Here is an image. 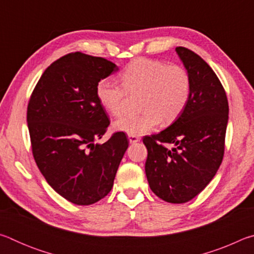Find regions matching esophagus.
Listing matches in <instances>:
<instances>
[{
    "label": "esophagus",
    "mask_w": 254,
    "mask_h": 254,
    "mask_svg": "<svg viewBox=\"0 0 254 254\" xmlns=\"http://www.w3.org/2000/svg\"><path fill=\"white\" fill-rule=\"evenodd\" d=\"M128 141H130V143H136L140 141V137L136 136V135H128Z\"/></svg>",
    "instance_id": "obj_1"
}]
</instances>
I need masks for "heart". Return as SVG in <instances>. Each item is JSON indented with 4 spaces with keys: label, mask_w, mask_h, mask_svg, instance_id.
<instances>
[{
    "label": "heart",
    "mask_w": 254,
    "mask_h": 254,
    "mask_svg": "<svg viewBox=\"0 0 254 254\" xmlns=\"http://www.w3.org/2000/svg\"><path fill=\"white\" fill-rule=\"evenodd\" d=\"M122 84L102 79L97 84L96 96L101 105L112 115L119 117L127 109L128 94H140L143 112L126 115L114 123L115 130L128 135L145 134L160 122H175L186 109L191 95V79L180 65H168L156 59L132 60L121 74Z\"/></svg>",
    "instance_id": "1"
}]
</instances>
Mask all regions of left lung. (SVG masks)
<instances>
[{"label":"left lung","mask_w":254,"mask_h":254,"mask_svg":"<svg viewBox=\"0 0 254 254\" xmlns=\"http://www.w3.org/2000/svg\"><path fill=\"white\" fill-rule=\"evenodd\" d=\"M176 51L191 79L183 114L166 130L145 135V175L159 198L183 204L207 186L220 168L225 149L229 102L218 77L194 51ZM172 148H169V145Z\"/></svg>","instance_id":"obj_1"}]
</instances>
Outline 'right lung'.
Segmentation results:
<instances>
[{
  "label": "right lung",
  "mask_w": 254,
  "mask_h": 254,
  "mask_svg": "<svg viewBox=\"0 0 254 254\" xmlns=\"http://www.w3.org/2000/svg\"><path fill=\"white\" fill-rule=\"evenodd\" d=\"M118 70L105 58L68 54L47 68L30 97L27 122L34 160L47 183L76 205L109 194L127 149L124 132L95 143L110 126L97 84Z\"/></svg>",
  "instance_id": "obj_1"
}]
</instances>
